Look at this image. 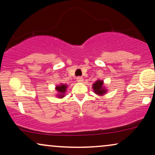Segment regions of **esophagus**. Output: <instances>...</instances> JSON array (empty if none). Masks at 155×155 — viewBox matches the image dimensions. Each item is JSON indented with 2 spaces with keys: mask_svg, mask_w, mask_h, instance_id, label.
I'll use <instances>...</instances> for the list:
<instances>
[{
  "mask_svg": "<svg viewBox=\"0 0 155 155\" xmlns=\"http://www.w3.org/2000/svg\"><path fill=\"white\" fill-rule=\"evenodd\" d=\"M76 81H77V82H79V83H81V82L84 81L83 77H81V76H79V77H77V79H76Z\"/></svg>",
  "mask_w": 155,
  "mask_h": 155,
  "instance_id": "1",
  "label": "esophagus"
}]
</instances>
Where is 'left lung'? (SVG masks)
<instances>
[{
	"instance_id": "8db88e82",
	"label": "left lung",
	"mask_w": 155,
	"mask_h": 155,
	"mask_svg": "<svg viewBox=\"0 0 155 155\" xmlns=\"http://www.w3.org/2000/svg\"><path fill=\"white\" fill-rule=\"evenodd\" d=\"M92 88L95 94L99 96H103L108 93V88L104 84V80L98 79L92 85Z\"/></svg>"
}]
</instances>
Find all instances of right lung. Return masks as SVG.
I'll use <instances>...</instances> for the list:
<instances>
[{"label":"right lung","instance_id":"obj_1","mask_svg":"<svg viewBox=\"0 0 155 155\" xmlns=\"http://www.w3.org/2000/svg\"><path fill=\"white\" fill-rule=\"evenodd\" d=\"M67 84H59L58 85L55 86V90L57 92V94H55V96L57 98H63L64 97L66 96V93H67V90L68 88Z\"/></svg>","mask_w":155,"mask_h":155}]
</instances>
